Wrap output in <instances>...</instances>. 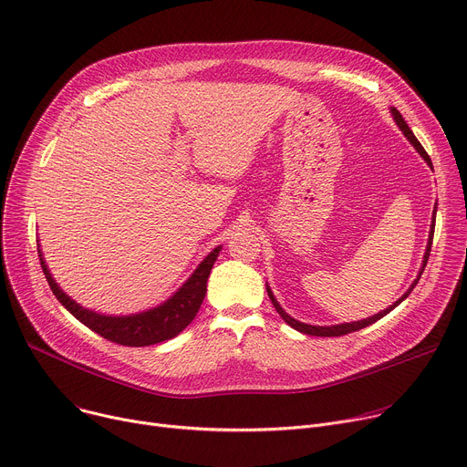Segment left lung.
I'll return each mask as SVG.
<instances>
[{
  "instance_id": "8db88e82",
  "label": "left lung",
  "mask_w": 467,
  "mask_h": 467,
  "mask_svg": "<svg viewBox=\"0 0 467 467\" xmlns=\"http://www.w3.org/2000/svg\"><path fill=\"white\" fill-rule=\"evenodd\" d=\"M390 114H392V118H394V121H397V125L400 127V130L404 132V136L410 140V143L411 146L419 151V155L426 161V164L430 166V168H434L432 166V161H430V157H428V153L424 151V148L420 146V141L415 138V134H413V130L408 127V123L404 121V118H402V114L397 110V109H390ZM434 228H436V209H434V221H432V224H430V235H428V246H426V253H424V258H422V267H420V271H419V276L413 280V284H411V288L399 299V301H394L389 308H385V310H381L379 314H374V316H370V317H367V319H361V321H351V324H340V326H327V327H319V326H308V324H301V321H297V319H294L292 316H288L284 312V308L278 305V301L275 299V296H273V292L269 290V285H267V296H269V299H271V303H273V306L276 308V312L282 316V319L285 321V324L288 326H292L294 329H297L299 333H305V335H312V337H342V335H348V333H353V331H358V329H363V327H368V326H372L374 321H378V319H381L383 316H387L392 308H397L410 294H411V290L415 288L417 285V282H419V278H420V275H422V271H424V267H426V264H428V256H430V248H432V239H434Z\"/></svg>"
}]
</instances>
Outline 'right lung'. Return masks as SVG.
Returning <instances> with one entry per match:
<instances>
[{
	"instance_id": "add662e5",
	"label": "right lung",
	"mask_w": 467,
	"mask_h": 467,
	"mask_svg": "<svg viewBox=\"0 0 467 467\" xmlns=\"http://www.w3.org/2000/svg\"><path fill=\"white\" fill-rule=\"evenodd\" d=\"M219 253H221V246L213 248L209 256H205V260L191 275V278L166 303L148 312H140L132 316H104L80 306L63 290H59V285L56 284V280L52 278L45 264L41 248H39V260H41L43 273L50 284V290L54 292L57 301L78 321H82L86 327H89L91 331H95L97 335H100L102 338L110 342L140 348V346L159 344L177 337L196 317L207 292L209 273Z\"/></svg>"
}]
</instances>
